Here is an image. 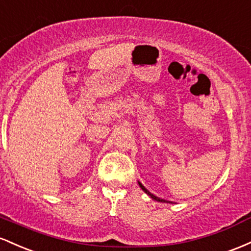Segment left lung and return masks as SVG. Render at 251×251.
<instances>
[{"mask_svg": "<svg viewBox=\"0 0 251 251\" xmlns=\"http://www.w3.org/2000/svg\"><path fill=\"white\" fill-rule=\"evenodd\" d=\"M139 185H140V187L141 188H142V190L143 191H145V192L146 193H147L148 194V196L149 197H151V199H154V201H160V202H171V201H165V199H161V198H157V197L156 196H154V194H151V192H149V191L147 190V188H146L145 186H143V185L142 184H141V182L139 181Z\"/></svg>", "mask_w": 251, "mask_h": 251, "instance_id": "obj_1", "label": "left lung"}]
</instances>
